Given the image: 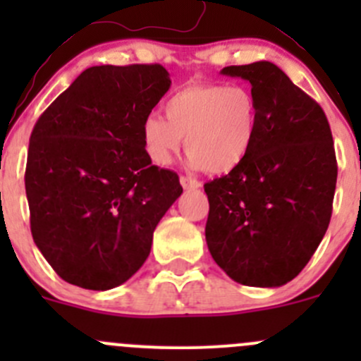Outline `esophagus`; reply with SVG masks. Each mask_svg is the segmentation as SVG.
<instances>
[{"label":"esophagus","mask_w":361,"mask_h":361,"mask_svg":"<svg viewBox=\"0 0 361 361\" xmlns=\"http://www.w3.org/2000/svg\"><path fill=\"white\" fill-rule=\"evenodd\" d=\"M180 183L185 190H195V188L201 187V181L195 180V178H192V176H181Z\"/></svg>","instance_id":"1"}]
</instances>
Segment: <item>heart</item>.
<instances>
[{"instance_id": "obj_1", "label": "heart", "mask_w": 361, "mask_h": 361, "mask_svg": "<svg viewBox=\"0 0 361 361\" xmlns=\"http://www.w3.org/2000/svg\"><path fill=\"white\" fill-rule=\"evenodd\" d=\"M164 113H150L141 126L145 150L159 166L171 164L185 137L192 167L227 174L245 162L257 137V101L243 85H187L164 103Z\"/></svg>"}]
</instances>
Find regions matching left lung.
Masks as SVG:
<instances>
[{"instance_id":"1","label":"left lung","mask_w":361,"mask_h":361,"mask_svg":"<svg viewBox=\"0 0 361 361\" xmlns=\"http://www.w3.org/2000/svg\"><path fill=\"white\" fill-rule=\"evenodd\" d=\"M221 73L251 83L258 127L245 162L204 185L207 248L234 281L281 286L307 265L329 228L337 183L332 130L322 106L276 64Z\"/></svg>"}]
</instances>
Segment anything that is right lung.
<instances>
[{"label": "right lung", "mask_w": 361, "mask_h": 361, "mask_svg": "<svg viewBox=\"0 0 361 361\" xmlns=\"http://www.w3.org/2000/svg\"><path fill=\"white\" fill-rule=\"evenodd\" d=\"M169 87L160 64L92 66L35 123L24 176L31 234L64 281L115 288L150 255L155 227L183 192L141 136Z\"/></svg>", "instance_id": "1"}]
</instances>
